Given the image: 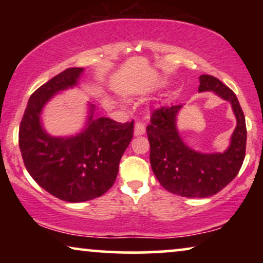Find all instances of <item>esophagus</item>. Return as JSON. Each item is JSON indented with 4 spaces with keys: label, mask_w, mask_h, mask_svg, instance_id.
I'll return each instance as SVG.
<instances>
[{
    "label": "esophagus",
    "mask_w": 263,
    "mask_h": 263,
    "mask_svg": "<svg viewBox=\"0 0 263 263\" xmlns=\"http://www.w3.org/2000/svg\"><path fill=\"white\" fill-rule=\"evenodd\" d=\"M145 132H146V127H145V123H143V122H136L135 123V128H134V134L136 135V136H139V135H142V134H145Z\"/></svg>",
    "instance_id": "34e87169"
}]
</instances>
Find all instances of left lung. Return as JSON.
<instances>
[{"mask_svg": "<svg viewBox=\"0 0 263 263\" xmlns=\"http://www.w3.org/2000/svg\"><path fill=\"white\" fill-rule=\"evenodd\" d=\"M199 80V92L212 91L228 100L236 116V129L225 152L200 153L183 142L176 127V116L182 105L154 110L146 128L154 175L165 189L184 197L215 195L236 177L246 157V117L236 95L212 75H201Z\"/></svg>", "mask_w": 263, "mask_h": 263, "instance_id": "8db88e82", "label": "left lung"}]
</instances>
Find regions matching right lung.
<instances>
[{
	"label": "right lung",
	"instance_id": "add662e5",
	"mask_svg": "<svg viewBox=\"0 0 263 263\" xmlns=\"http://www.w3.org/2000/svg\"><path fill=\"white\" fill-rule=\"evenodd\" d=\"M84 68H68L32 93L19 128V147L31 177L51 195L68 202L102 196L114 185L118 165L134 133V121L118 123L95 116L81 133L55 138L41 123L43 107L56 93L78 85Z\"/></svg>",
	"mask_w": 263,
	"mask_h": 263
}]
</instances>
